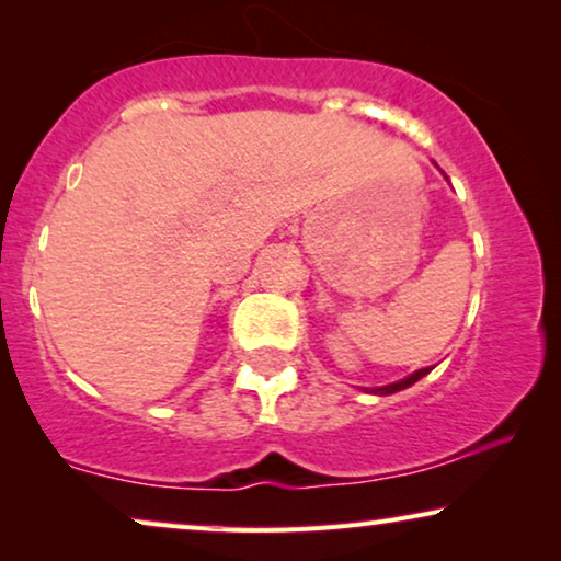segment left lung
I'll use <instances>...</instances> for the list:
<instances>
[{
  "mask_svg": "<svg viewBox=\"0 0 561 561\" xmlns=\"http://www.w3.org/2000/svg\"><path fill=\"white\" fill-rule=\"evenodd\" d=\"M428 370H432V367H424V370H416V373H413V375H409V378H403V380H398V382H390V386L373 388V393H380V396H390V393H396V390H403V388L413 386V382L424 378V375H426Z\"/></svg>",
  "mask_w": 561,
  "mask_h": 561,
  "instance_id": "1",
  "label": "left lung"
}]
</instances>
